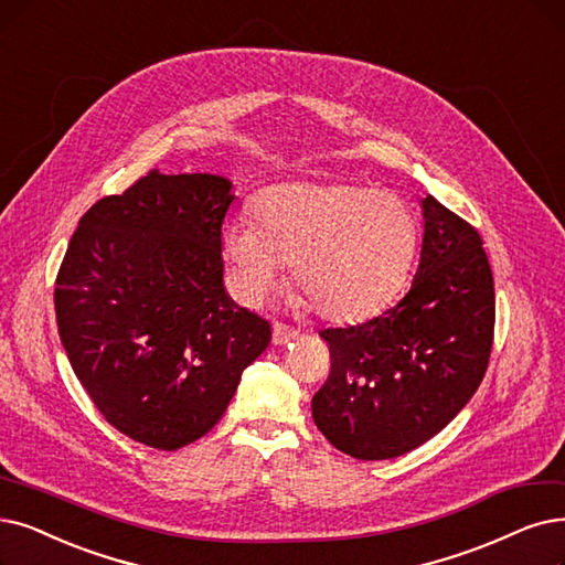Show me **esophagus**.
<instances>
[{
  "instance_id": "1",
  "label": "esophagus",
  "mask_w": 565,
  "mask_h": 565,
  "mask_svg": "<svg viewBox=\"0 0 565 565\" xmlns=\"http://www.w3.org/2000/svg\"><path fill=\"white\" fill-rule=\"evenodd\" d=\"M299 333L295 329H289L287 324H280V322H274V345H285L289 341H295Z\"/></svg>"
}]
</instances>
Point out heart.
Segmentation results:
<instances>
[{"label": "heart", "instance_id": "obj_1", "mask_svg": "<svg viewBox=\"0 0 565 565\" xmlns=\"http://www.w3.org/2000/svg\"><path fill=\"white\" fill-rule=\"evenodd\" d=\"M417 241V217L394 192L287 183L259 194L253 224L224 230V255L245 303H262L291 264V285L320 318L356 322L396 299Z\"/></svg>", "mask_w": 565, "mask_h": 565}]
</instances>
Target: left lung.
<instances>
[{
    "label": "left lung",
    "instance_id": "left-lung-1",
    "mask_svg": "<svg viewBox=\"0 0 565 565\" xmlns=\"http://www.w3.org/2000/svg\"><path fill=\"white\" fill-rule=\"evenodd\" d=\"M422 213L408 295L364 324L320 331L331 371L312 419L354 459H394L440 434L489 366L495 297L482 236L434 196Z\"/></svg>",
    "mask_w": 565,
    "mask_h": 565
}]
</instances>
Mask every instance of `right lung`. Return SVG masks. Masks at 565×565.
I'll return each instance as SVG.
<instances>
[{
  "label": "right lung",
  "instance_id": "right-lung-1",
  "mask_svg": "<svg viewBox=\"0 0 565 565\" xmlns=\"http://www.w3.org/2000/svg\"><path fill=\"white\" fill-rule=\"evenodd\" d=\"M232 183L148 171L99 199L74 232L55 280L62 345L104 419L154 449L206 436L270 324L222 282Z\"/></svg>",
  "mask_w": 565,
  "mask_h": 565
}]
</instances>
